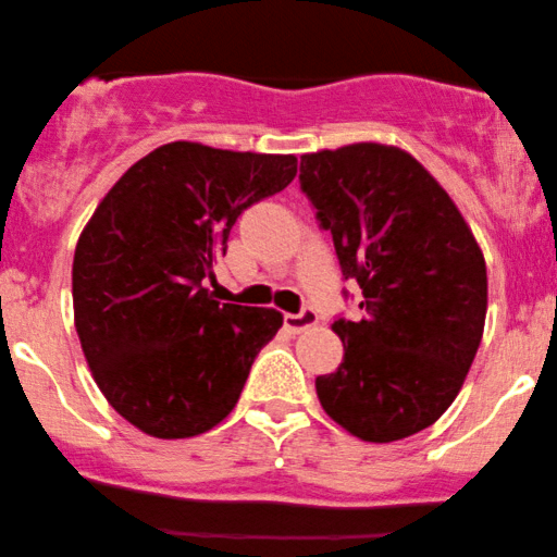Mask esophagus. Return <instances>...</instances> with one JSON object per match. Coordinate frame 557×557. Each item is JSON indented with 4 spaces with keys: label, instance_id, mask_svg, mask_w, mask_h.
Here are the masks:
<instances>
[{
    "label": "esophagus",
    "instance_id": "34e87169",
    "mask_svg": "<svg viewBox=\"0 0 557 557\" xmlns=\"http://www.w3.org/2000/svg\"><path fill=\"white\" fill-rule=\"evenodd\" d=\"M317 320H320V314H317L312 307H301V312H296V314H284V324L292 332H301V330L312 327V324H317Z\"/></svg>",
    "mask_w": 557,
    "mask_h": 557
}]
</instances>
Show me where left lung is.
Listing matches in <instances>:
<instances>
[{"label": "left lung", "mask_w": 557, "mask_h": 557, "mask_svg": "<svg viewBox=\"0 0 557 557\" xmlns=\"http://www.w3.org/2000/svg\"><path fill=\"white\" fill-rule=\"evenodd\" d=\"M299 186L343 278L363 292V314L332 324L345 356L335 373L317 375L322 409L368 443L430 428L463 386L486 322L473 233L422 163L392 146L301 156Z\"/></svg>", "instance_id": "obj_1"}]
</instances>
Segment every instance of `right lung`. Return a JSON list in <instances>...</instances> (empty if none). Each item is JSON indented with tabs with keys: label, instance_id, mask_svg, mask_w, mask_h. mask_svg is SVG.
I'll return each mask as SVG.
<instances>
[{
	"label": "right lung",
	"instance_id": "right-lung-1",
	"mask_svg": "<svg viewBox=\"0 0 557 557\" xmlns=\"http://www.w3.org/2000/svg\"><path fill=\"white\" fill-rule=\"evenodd\" d=\"M294 156L169 143L129 165L78 237L74 317L107 401L146 435L212 430L273 341L276 309L220 305L205 281L245 209L286 189Z\"/></svg>",
	"mask_w": 557,
	"mask_h": 557
}]
</instances>
